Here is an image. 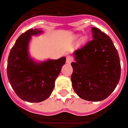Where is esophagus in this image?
Segmentation results:
<instances>
[{"mask_svg":"<svg viewBox=\"0 0 128 128\" xmlns=\"http://www.w3.org/2000/svg\"><path fill=\"white\" fill-rule=\"evenodd\" d=\"M73 61V58L72 56H67V58H66V62L68 63V64H70L71 62Z\"/></svg>","mask_w":128,"mask_h":128,"instance_id":"1","label":"esophagus"}]
</instances>
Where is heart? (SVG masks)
I'll return each instance as SVG.
<instances>
[{"label": "heart", "mask_w": 128, "mask_h": 128, "mask_svg": "<svg viewBox=\"0 0 128 128\" xmlns=\"http://www.w3.org/2000/svg\"><path fill=\"white\" fill-rule=\"evenodd\" d=\"M84 41H85V39H84V38H82V42H84Z\"/></svg>", "instance_id": "obj_1"}]
</instances>
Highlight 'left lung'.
Here are the masks:
<instances>
[{
  "label": "left lung",
  "instance_id": "1",
  "mask_svg": "<svg viewBox=\"0 0 128 128\" xmlns=\"http://www.w3.org/2000/svg\"><path fill=\"white\" fill-rule=\"evenodd\" d=\"M93 39L73 53L71 81L75 93L82 99L101 102L114 91L120 78L118 53L110 38L92 28Z\"/></svg>",
  "mask_w": 128,
  "mask_h": 128
}]
</instances>
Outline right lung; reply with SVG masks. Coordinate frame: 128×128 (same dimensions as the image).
<instances>
[{"instance_id":"right-lung-1","label":"right lung","mask_w":128,"mask_h":128,"mask_svg":"<svg viewBox=\"0 0 128 128\" xmlns=\"http://www.w3.org/2000/svg\"><path fill=\"white\" fill-rule=\"evenodd\" d=\"M42 33L40 29H30L21 34L10 50L7 75L19 98L38 103L50 96L57 78L66 63V57L36 62L30 56L28 46L32 36Z\"/></svg>"}]
</instances>
